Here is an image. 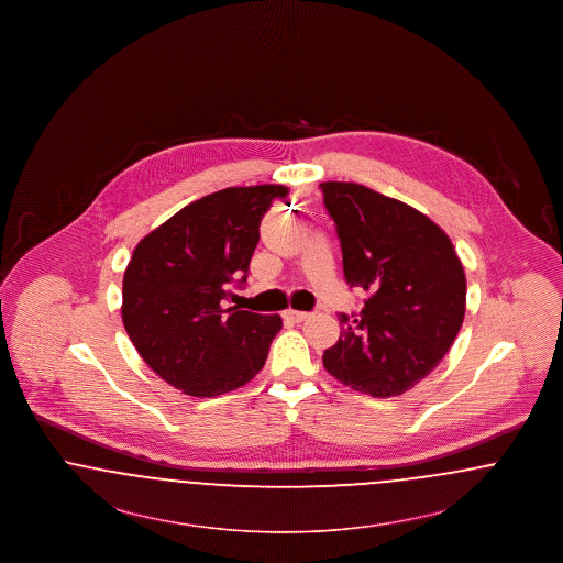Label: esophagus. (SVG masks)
I'll list each match as a JSON object with an SVG mask.
<instances>
[{
	"instance_id": "obj_1",
	"label": "esophagus",
	"mask_w": 563,
	"mask_h": 563,
	"mask_svg": "<svg viewBox=\"0 0 563 563\" xmlns=\"http://www.w3.org/2000/svg\"><path fill=\"white\" fill-rule=\"evenodd\" d=\"M283 317H285V321L301 322L306 321L310 314H308V312H301V310H291V308H289V310L283 312Z\"/></svg>"
}]
</instances>
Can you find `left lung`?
<instances>
[{
  "label": "left lung",
  "instance_id": "8db88e82",
  "mask_svg": "<svg viewBox=\"0 0 563 563\" xmlns=\"http://www.w3.org/2000/svg\"><path fill=\"white\" fill-rule=\"evenodd\" d=\"M324 207L338 225L350 287L363 310L324 350L335 379L372 397H397L452 349L466 310V276L450 236L401 200L361 184L324 181Z\"/></svg>",
  "mask_w": 563,
  "mask_h": 563
}]
</instances>
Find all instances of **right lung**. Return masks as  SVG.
<instances>
[{
	"label": "right lung",
	"instance_id": "1",
	"mask_svg": "<svg viewBox=\"0 0 563 563\" xmlns=\"http://www.w3.org/2000/svg\"><path fill=\"white\" fill-rule=\"evenodd\" d=\"M285 186L225 188L166 219L134 246L122 322L141 358L189 397L236 390L262 372L283 327L223 301L246 280L260 223Z\"/></svg>",
	"mask_w": 563,
	"mask_h": 563
}]
</instances>
